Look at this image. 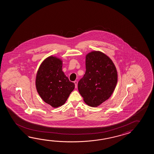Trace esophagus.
<instances>
[{
	"label": "esophagus",
	"instance_id": "esophagus-1",
	"mask_svg": "<svg viewBox=\"0 0 154 154\" xmlns=\"http://www.w3.org/2000/svg\"><path fill=\"white\" fill-rule=\"evenodd\" d=\"M74 82V84H75V88H76L77 86H78V82H77L76 80H75V81Z\"/></svg>",
	"mask_w": 154,
	"mask_h": 154
}]
</instances>
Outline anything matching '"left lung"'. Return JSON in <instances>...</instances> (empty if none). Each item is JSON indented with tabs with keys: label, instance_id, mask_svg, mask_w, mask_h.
<instances>
[{
	"label": "left lung",
	"instance_id": "8db88e82",
	"mask_svg": "<svg viewBox=\"0 0 154 154\" xmlns=\"http://www.w3.org/2000/svg\"><path fill=\"white\" fill-rule=\"evenodd\" d=\"M117 82V72L111 59L99 51L86 56V72L78 82L85 103L97 107L109 98Z\"/></svg>",
	"mask_w": 154,
	"mask_h": 154
}]
</instances>
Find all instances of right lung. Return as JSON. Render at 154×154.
I'll return each instance as SVG.
<instances>
[{"instance_id":"1","label":"right lung","mask_w":154,"mask_h":154,"mask_svg":"<svg viewBox=\"0 0 154 154\" xmlns=\"http://www.w3.org/2000/svg\"><path fill=\"white\" fill-rule=\"evenodd\" d=\"M37 91L43 100L53 107L65 103L75 88L62 71V61L50 56L39 66L36 79Z\"/></svg>"}]
</instances>
